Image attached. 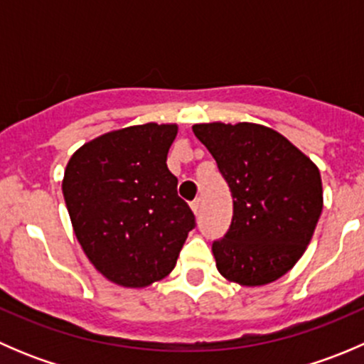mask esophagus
<instances>
[{"mask_svg":"<svg viewBox=\"0 0 364 364\" xmlns=\"http://www.w3.org/2000/svg\"><path fill=\"white\" fill-rule=\"evenodd\" d=\"M190 208H192V211H193V215H199V213H200V199H196V200H193V203L192 204H190Z\"/></svg>","mask_w":364,"mask_h":364,"instance_id":"34e87169","label":"esophagus"}]
</instances>
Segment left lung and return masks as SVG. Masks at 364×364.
I'll list each match as a JSON object with an SVG mask.
<instances>
[{"label": "left lung", "mask_w": 364, "mask_h": 364, "mask_svg": "<svg viewBox=\"0 0 364 364\" xmlns=\"http://www.w3.org/2000/svg\"><path fill=\"white\" fill-rule=\"evenodd\" d=\"M193 134L232 193V222L213 243L225 280L259 287L284 277L310 245L322 213L318 167L287 137L257 123H200Z\"/></svg>", "instance_id": "obj_1"}]
</instances>
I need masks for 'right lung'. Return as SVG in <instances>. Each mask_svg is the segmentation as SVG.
Listing matches in <instances>:
<instances>
[{
    "label": "right lung",
    "mask_w": 364,
    "mask_h": 364,
    "mask_svg": "<svg viewBox=\"0 0 364 364\" xmlns=\"http://www.w3.org/2000/svg\"><path fill=\"white\" fill-rule=\"evenodd\" d=\"M176 135L174 123L107 132L80 146L65 168L61 188L77 241L95 269L121 287L167 277L196 227L165 164Z\"/></svg>",
    "instance_id": "right-lung-1"
}]
</instances>
